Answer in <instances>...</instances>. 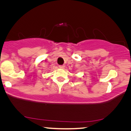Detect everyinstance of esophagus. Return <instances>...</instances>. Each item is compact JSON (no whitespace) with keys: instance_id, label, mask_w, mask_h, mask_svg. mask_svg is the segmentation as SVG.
Here are the masks:
<instances>
[{"instance_id":"1","label":"esophagus","mask_w":131,"mask_h":131,"mask_svg":"<svg viewBox=\"0 0 131 131\" xmlns=\"http://www.w3.org/2000/svg\"><path fill=\"white\" fill-rule=\"evenodd\" d=\"M59 68L61 69H64L65 68V65H60V66H59Z\"/></svg>"}]
</instances>
